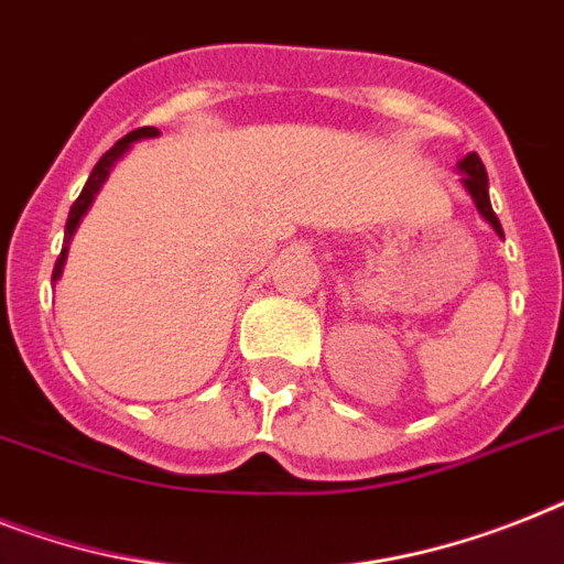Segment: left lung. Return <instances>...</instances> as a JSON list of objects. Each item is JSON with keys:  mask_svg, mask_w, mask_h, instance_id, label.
<instances>
[{"mask_svg": "<svg viewBox=\"0 0 564 564\" xmlns=\"http://www.w3.org/2000/svg\"><path fill=\"white\" fill-rule=\"evenodd\" d=\"M457 171H460V185L466 187V194L473 196V203L475 208H478L480 217L487 219L498 237H505L501 223H498L496 217V210H492V205H489V178H487V171H484V162L478 159V153H469L466 159H460V162H457Z\"/></svg>", "mask_w": 564, "mask_h": 564, "instance_id": "obj_1", "label": "left lung"}]
</instances>
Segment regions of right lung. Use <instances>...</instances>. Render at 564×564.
Returning a JSON list of instances; mask_svg holds the SVG:
<instances>
[{
  "mask_svg": "<svg viewBox=\"0 0 564 564\" xmlns=\"http://www.w3.org/2000/svg\"><path fill=\"white\" fill-rule=\"evenodd\" d=\"M159 135V130L155 127H141V130H132L130 135H123L121 141H118L116 148L107 150V153L100 155V162L95 164V171H91L89 182L84 185V191H80V196H77V203L72 205V210H68V219H66V242H63V251H59L57 263H54V272H52V283L59 281V274H63V267H66V258H68V242H72V237H75L77 226L84 223L86 210L91 208V203H95V196H98V191L104 187V182L109 178V173H112V167H116L118 162H121L123 155L130 153V148L135 144V141L141 139H155Z\"/></svg>",
  "mask_w": 564,
  "mask_h": 564,
  "instance_id": "obj_1",
  "label": "right lung"
}]
</instances>
